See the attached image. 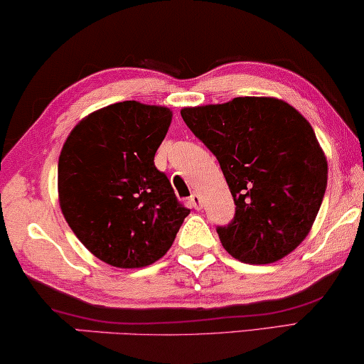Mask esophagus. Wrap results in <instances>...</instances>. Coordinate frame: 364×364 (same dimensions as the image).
Listing matches in <instances>:
<instances>
[{
  "mask_svg": "<svg viewBox=\"0 0 364 364\" xmlns=\"http://www.w3.org/2000/svg\"><path fill=\"white\" fill-rule=\"evenodd\" d=\"M188 203H191V207L196 208V210H200L202 208V198L198 193H192L191 198H188Z\"/></svg>",
  "mask_w": 364,
  "mask_h": 364,
  "instance_id": "1",
  "label": "esophagus"
}]
</instances>
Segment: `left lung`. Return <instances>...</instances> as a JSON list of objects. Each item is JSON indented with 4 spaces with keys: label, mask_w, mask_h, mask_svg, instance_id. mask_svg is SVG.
Listing matches in <instances>:
<instances>
[{
    "label": "left lung",
    "mask_w": 364,
    "mask_h": 364,
    "mask_svg": "<svg viewBox=\"0 0 364 364\" xmlns=\"http://www.w3.org/2000/svg\"><path fill=\"white\" fill-rule=\"evenodd\" d=\"M181 114L217 157L237 205L233 220L217 228L223 248L252 265L295 250L311 230L328 181L310 122L277 97H235Z\"/></svg>",
    "instance_id": "left-lung-1"
}]
</instances>
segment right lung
<instances>
[{
	"mask_svg": "<svg viewBox=\"0 0 364 364\" xmlns=\"http://www.w3.org/2000/svg\"><path fill=\"white\" fill-rule=\"evenodd\" d=\"M172 111L116 102L81 119L58 162L59 207L84 247L107 265H152L191 210L154 166Z\"/></svg>",
	"mask_w": 364,
	"mask_h": 364,
	"instance_id": "right-lung-1",
	"label": "right lung"
}]
</instances>
